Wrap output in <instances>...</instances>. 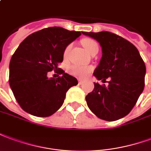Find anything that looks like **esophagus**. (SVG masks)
Wrapping results in <instances>:
<instances>
[{
	"label": "esophagus",
	"mask_w": 151,
	"mask_h": 151,
	"mask_svg": "<svg viewBox=\"0 0 151 151\" xmlns=\"http://www.w3.org/2000/svg\"><path fill=\"white\" fill-rule=\"evenodd\" d=\"M83 82H84V80H80V79H79V80H78V83H79V84H82Z\"/></svg>",
	"instance_id": "obj_1"
}]
</instances>
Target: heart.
Returning a JSON list of instances; mask_svg holds the SVG:
<instances>
[{
	"mask_svg": "<svg viewBox=\"0 0 151 151\" xmlns=\"http://www.w3.org/2000/svg\"><path fill=\"white\" fill-rule=\"evenodd\" d=\"M82 45L84 48L88 51L90 54L96 49H98V44L95 40H93L92 38H83L82 40ZM71 48V44H68L67 47H65L63 50V59H67L70 52V50ZM92 71V68L90 66H81V65L73 64L71 65L68 68V72L72 76L76 77H80V78H84L86 77L89 73H91Z\"/></svg>",
	"mask_w": 151,
	"mask_h": 151,
	"instance_id": "1",
	"label": "heart"
}]
</instances>
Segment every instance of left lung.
Here are the masks:
<instances>
[{"mask_svg":"<svg viewBox=\"0 0 151 151\" xmlns=\"http://www.w3.org/2000/svg\"><path fill=\"white\" fill-rule=\"evenodd\" d=\"M98 42L102 57L94 76L109 85L94 83L86 96L90 110L104 121L122 118L132 110L145 86L146 66L138 50L125 38L108 31L82 32Z\"/></svg>","mask_w":151,"mask_h":151,"instance_id":"obj_1","label":"left lung"}]
</instances>
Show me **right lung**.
<instances>
[{
  "label": "right lung",
  "instance_id": "add662e5",
  "mask_svg": "<svg viewBox=\"0 0 151 151\" xmlns=\"http://www.w3.org/2000/svg\"><path fill=\"white\" fill-rule=\"evenodd\" d=\"M80 35V31L48 27L29 35L15 50L9 63V82L26 113L40 117L52 115L63 105L68 89L78 84L58 64L63 62L65 47ZM53 70L62 76L49 79L47 73Z\"/></svg>",
  "mask_w": 151,
  "mask_h": 151
}]
</instances>
